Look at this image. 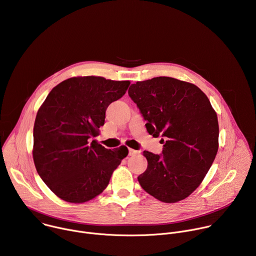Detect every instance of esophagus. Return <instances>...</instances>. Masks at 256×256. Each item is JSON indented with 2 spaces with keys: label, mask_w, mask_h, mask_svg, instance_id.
I'll use <instances>...</instances> for the list:
<instances>
[{
  "label": "esophagus",
  "mask_w": 256,
  "mask_h": 256,
  "mask_svg": "<svg viewBox=\"0 0 256 256\" xmlns=\"http://www.w3.org/2000/svg\"><path fill=\"white\" fill-rule=\"evenodd\" d=\"M140 152L136 151V150H134V149H128V154L130 156H136Z\"/></svg>",
  "instance_id": "34e87169"
}]
</instances>
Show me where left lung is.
<instances>
[{
	"label": "left lung",
	"mask_w": 256,
	"mask_h": 256,
	"mask_svg": "<svg viewBox=\"0 0 256 256\" xmlns=\"http://www.w3.org/2000/svg\"><path fill=\"white\" fill-rule=\"evenodd\" d=\"M128 95L153 136L166 140L162 155L144 151L148 167L138 177L144 192L163 202L190 196L202 182L218 149V116L196 85L170 77L132 84Z\"/></svg>",
	"instance_id": "1"
}]
</instances>
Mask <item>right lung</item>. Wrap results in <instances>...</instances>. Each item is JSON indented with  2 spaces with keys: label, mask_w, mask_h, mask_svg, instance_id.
Segmentation results:
<instances>
[{
  "label": "right lung",
  "mask_w": 256,
  "mask_h": 256,
  "mask_svg": "<svg viewBox=\"0 0 256 256\" xmlns=\"http://www.w3.org/2000/svg\"><path fill=\"white\" fill-rule=\"evenodd\" d=\"M130 82L72 77L56 85L36 114L33 161L48 188L68 202L99 196L128 154L126 146L108 150L90 138L99 134L108 105L122 98Z\"/></svg>",
  "instance_id": "right-lung-1"
}]
</instances>
